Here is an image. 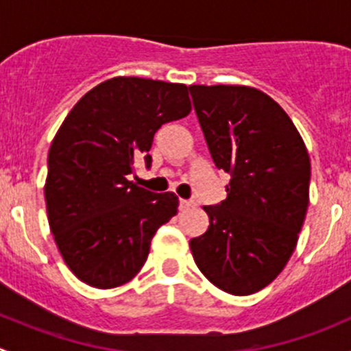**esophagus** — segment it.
<instances>
[{
    "mask_svg": "<svg viewBox=\"0 0 351 351\" xmlns=\"http://www.w3.org/2000/svg\"><path fill=\"white\" fill-rule=\"evenodd\" d=\"M192 207H195V200H192V198H189V200H186V198H180V208H182V210Z\"/></svg>",
    "mask_w": 351,
    "mask_h": 351,
    "instance_id": "1",
    "label": "esophagus"
}]
</instances>
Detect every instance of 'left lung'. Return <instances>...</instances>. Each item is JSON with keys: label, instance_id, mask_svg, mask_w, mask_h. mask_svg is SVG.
<instances>
[{"label": "left lung", "instance_id": "obj_1", "mask_svg": "<svg viewBox=\"0 0 351 351\" xmlns=\"http://www.w3.org/2000/svg\"><path fill=\"white\" fill-rule=\"evenodd\" d=\"M189 90L214 165L231 176L226 200L204 207L210 226L190 239V250L215 287L250 295L274 282L295 250L309 205V154L289 115L263 91Z\"/></svg>", "mask_w": 351, "mask_h": 351}]
</instances>
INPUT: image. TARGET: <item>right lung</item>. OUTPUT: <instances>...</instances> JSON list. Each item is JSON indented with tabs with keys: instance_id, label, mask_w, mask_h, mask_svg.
<instances>
[{
	"instance_id": "right-lung-1",
	"label": "right lung",
	"mask_w": 351,
	"mask_h": 351,
	"mask_svg": "<svg viewBox=\"0 0 351 351\" xmlns=\"http://www.w3.org/2000/svg\"><path fill=\"white\" fill-rule=\"evenodd\" d=\"M190 110L185 84L120 76L67 113L49 149L44 192L56 244L81 282L113 289L146 263L156 231L178 212V197L127 176L136 159L149 168L154 134Z\"/></svg>"
}]
</instances>
